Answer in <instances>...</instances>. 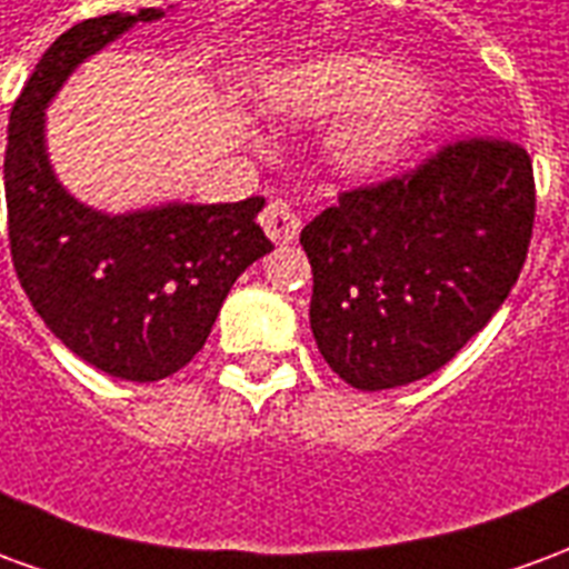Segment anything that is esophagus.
<instances>
[{
  "label": "esophagus",
  "mask_w": 569,
  "mask_h": 569,
  "mask_svg": "<svg viewBox=\"0 0 569 569\" xmlns=\"http://www.w3.org/2000/svg\"><path fill=\"white\" fill-rule=\"evenodd\" d=\"M261 228H264V234L271 237L273 243H292L301 231V222H298V216L292 212L289 203L283 200H271L264 212L259 216Z\"/></svg>",
  "instance_id": "34e87169"
}]
</instances>
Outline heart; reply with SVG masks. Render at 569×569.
Listing matches in <instances>:
<instances>
[{
    "instance_id": "1",
    "label": "heart",
    "mask_w": 569,
    "mask_h": 569,
    "mask_svg": "<svg viewBox=\"0 0 569 569\" xmlns=\"http://www.w3.org/2000/svg\"><path fill=\"white\" fill-rule=\"evenodd\" d=\"M261 103L286 118L345 116L326 137V158L350 179L402 161L441 112L439 97L411 84L399 63L350 51L273 72L261 84Z\"/></svg>"
}]
</instances>
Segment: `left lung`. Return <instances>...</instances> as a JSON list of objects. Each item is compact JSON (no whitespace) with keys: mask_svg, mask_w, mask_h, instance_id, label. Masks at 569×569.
<instances>
[{"mask_svg":"<svg viewBox=\"0 0 569 569\" xmlns=\"http://www.w3.org/2000/svg\"><path fill=\"white\" fill-rule=\"evenodd\" d=\"M533 210L530 154L502 140L451 142L415 173L345 191L301 231L322 359L369 393L439 371L512 292Z\"/></svg>","mask_w":569,"mask_h":569,"instance_id":"1","label":"left lung"}]
</instances>
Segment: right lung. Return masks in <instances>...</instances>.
Instances as JSON below:
<instances>
[{
	"label": "right lung",
	"mask_w": 569,
	"mask_h": 569,
	"mask_svg": "<svg viewBox=\"0 0 569 569\" xmlns=\"http://www.w3.org/2000/svg\"><path fill=\"white\" fill-rule=\"evenodd\" d=\"M163 8L76 23L36 63L8 121L6 203L11 259L36 313L93 369L161 381L207 345L224 296L271 252L264 198L161 203L103 212L72 198L44 146V109L76 69Z\"/></svg>",
	"instance_id": "obj_1"
}]
</instances>
